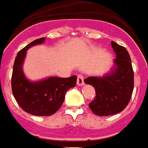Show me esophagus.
Masks as SVG:
<instances>
[{
	"instance_id": "obj_1",
	"label": "esophagus",
	"mask_w": 148,
	"mask_h": 148,
	"mask_svg": "<svg viewBox=\"0 0 148 148\" xmlns=\"http://www.w3.org/2000/svg\"><path fill=\"white\" fill-rule=\"evenodd\" d=\"M84 84V76L82 75H79L77 76V85H79V86H83Z\"/></svg>"
}]
</instances>
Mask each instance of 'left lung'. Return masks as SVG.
<instances>
[{
	"label": "left lung",
	"instance_id": "left-lung-1",
	"mask_svg": "<svg viewBox=\"0 0 148 148\" xmlns=\"http://www.w3.org/2000/svg\"><path fill=\"white\" fill-rule=\"evenodd\" d=\"M111 46L116 53L115 66L102 77L89 76L84 82L95 87V98L89 107L98 116H109L124 110L131 99L134 87V73L129 52L114 42Z\"/></svg>",
	"mask_w": 148,
	"mask_h": 148
}]
</instances>
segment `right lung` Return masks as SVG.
<instances>
[{"label":"right lung","mask_w":148,"mask_h":148,"mask_svg":"<svg viewBox=\"0 0 148 148\" xmlns=\"http://www.w3.org/2000/svg\"><path fill=\"white\" fill-rule=\"evenodd\" d=\"M45 38L31 42L19 53L15 59L12 90L19 106L28 114L36 116H50L63 104L67 90L75 87L76 75L68 78L49 77L37 82L29 81L23 72V63L27 50L31 46L41 44Z\"/></svg>","instance_id":"add662e5"}]
</instances>
